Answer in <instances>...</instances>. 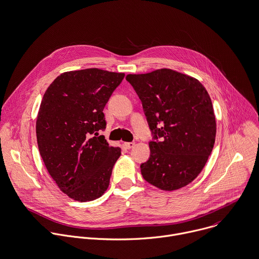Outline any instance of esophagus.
<instances>
[{
  "label": "esophagus",
  "instance_id": "esophagus-1",
  "mask_svg": "<svg viewBox=\"0 0 259 259\" xmlns=\"http://www.w3.org/2000/svg\"><path fill=\"white\" fill-rule=\"evenodd\" d=\"M134 145H135L134 142H125V143H124V146H125V148H127V149L132 148Z\"/></svg>",
  "mask_w": 259,
  "mask_h": 259
}]
</instances>
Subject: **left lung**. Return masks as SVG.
Listing matches in <instances>:
<instances>
[{"instance_id":"obj_1","label":"left lung","mask_w":259,"mask_h":259,"mask_svg":"<svg viewBox=\"0 0 259 259\" xmlns=\"http://www.w3.org/2000/svg\"><path fill=\"white\" fill-rule=\"evenodd\" d=\"M142 102L152 134L150 157L140 165L150 185L175 191L192 183L204 168L215 143L211 98L196 78L169 68L128 74Z\"/></svg>"}]
</instances>
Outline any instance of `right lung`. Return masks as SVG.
<instances>
[{
    "mask_svg": "<svg viewBox=\"0 0 259 259\" xmlns=\"http://www.w3.org/2000/svg\"><path fill=\"white\" fill-rule=\"evenodd\" d=\"M124 76L99 68L66 71L43 96L36 121L39 152L58 188L75 201H94L109 187L121 148L100 135L103 110Z\"/></svg>",
    "mask_w": 259,
    "mask_h": 259,
    "instance_id": "add662e5",
    "label": "right lung"
}]
</instances>
